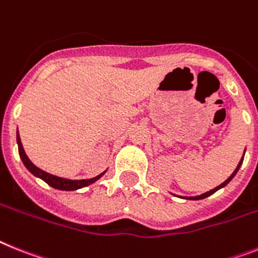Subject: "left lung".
<instances>
[{
  "instance_id": "obj_1",
  "label": "left lung",
  "mask_w": 258,
  "mask_h": 258,
  "mask_svg": "<svg viewBox=\"0 0 258 258\" xmlns=\"http://www.w3.org/2000/svg\"><path fill=\"white\" fill-rule=\"evenodd\" d=\"M243 160H244V159H241V160H240V162H239V165H237V168H236V169H235V172H233V173H232V174H231V176H229V177H228V178H227V179H226V181H224V182H223V183H220V185H219V186H216L215 189H213V190H210V191L205 192V194H201V196H197V197H183V198H185V199H192V201H198V199H203V198H207V197H210V196H211V194H214V192H215V191H218V190H219V189H222V187H224V186H226V185H227V183H228V182H229V181H231V179H232V178H233V177H235V176H236V173H237V170H239V169H240V165H241V164H243Z\"/></svg>"
}]
</instances>
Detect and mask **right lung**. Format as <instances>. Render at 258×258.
<instances>
[{
    "label": "right lung",
    "instance_id": "obj_1",
    "mask_svg": "<svg viewBox=\"0 0 258 258\" xmlns=\"http://www.w3.org/2000/svg\"><path fill=\"white\" fill-rule=\"evenodd\" d=\"M17 143H18V151H19V156H21V159H22L23 164L30 172L34 174L35 177H39L40 179H43L44 182L48 183L49 186L52 187H55L57 190H66V191H72V190H77V189H81V187H85V186H89L90 183L96 182L97 179H99L101 177L103 176L106 173V170L101 174H98L97 177L94 178H90V179H67V178H61V177H57V176H53V174H49V173L44 172V170L39 169L38 166H35L30 161V159L27 157L26 155L25 149H23L22 146V142H21V138H19V134L17 133Z\"/></svg>",
    "mask_w": 258,
    "mask_h": 258
}]
</instances>
